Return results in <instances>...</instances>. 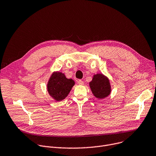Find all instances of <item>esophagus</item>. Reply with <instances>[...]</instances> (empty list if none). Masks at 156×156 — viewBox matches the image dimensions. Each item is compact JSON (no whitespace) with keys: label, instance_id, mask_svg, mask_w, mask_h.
Listing matches in <instances>:
<instances>
[{"label":"esophagus","instance_id":"34e87169","mask_svg":"<svg viewBox=\"0 0 156 156\" xmlns=\"http://www.w3.org/2000/svg\"><path fill=\"white\" fill-rule=\"evenodd\" d=\"M78 83L79 85H83V82L82 80H78Z\"/></svg>","mask_w":156,"mask_h":156}]
</instances>
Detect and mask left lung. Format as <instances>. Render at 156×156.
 Returning a JSON list of instances; mask_svg holds the SVG:
<instances>
[{
    "instance_id": "1",
    "label": "left lung",
    "mask_w": 156,
    "mask_h": 156,
    "mask_svg": "<svg viewBox=\"0 0 156 156\" xmlns=\"http://www.w3.org/2000/svg\"><path fill=\"white\" fill-rule=\"evenodd\" d=\"M89 86L93 95L99 99L109 96L111 92L110 80L102 74H94L92 81L89 82Z\"/></svg>"
}]
</instances>
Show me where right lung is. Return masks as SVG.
Returning <instances> with one entry per match:
<instances>
[{
  "label": "right lung",
  "mask_w": 156,
  "mask_h": 156,
  "mask_svg": "<svg viewBox=\"0 0 156 156\" xmlns=\"http://www.w3.org/2000/svg\"><path fill=\"white\" fill-rule=\"evenodd\" d=\"M75 82L67 79L65 74L58 71H54L51 74L47 84V89L50 96L55 101H61L66 99Z\"/></svg>",
  "instance_id": "1"
}]
</instances>
